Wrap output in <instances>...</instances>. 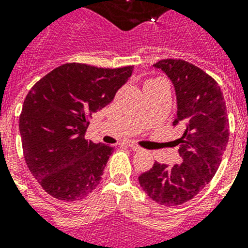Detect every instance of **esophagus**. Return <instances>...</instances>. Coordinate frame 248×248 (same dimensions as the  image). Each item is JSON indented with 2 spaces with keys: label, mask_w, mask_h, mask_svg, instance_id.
Wrapping results in <instances>:
<instances>
[{
  "label": "esophagus",
  "mask_w": 248,
  "mask_h": 248,
  "mask_svg": "<svg viewBox=\"0 0 248 248\" xmlns=\"http://www.w3.org/2000/svg\"><path fill=\"white\" fill-rule=\"evenodd\" d=\"M127 147L130 148V149H132V151H134V152H139V151H141V148H140L139 145H136V144L128 143V144H127Z\"/></svg>",
  "instance_id": "obj_1"
}]
</instances>
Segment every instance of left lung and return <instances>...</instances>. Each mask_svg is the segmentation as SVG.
<instances>
[{
	"label": "left lung",
	"mask_w": 248,
	"mask_h": 248,
	"mask_svg": "<svg viewBox=\"0 0 248 248\" xmlns=\"http://www.w3.org/2000/svg\"><path fill=\"white\" fill-rule=\"evenodd\" d=\"M176 93L177 122L185 124L177 139L179 165L155 162L139 176L143 190L157 203L177 206L196 197L219 169L229 140V121L223 91L215 79L196 65L177 59L159 60Z\"/></svg>",
	"instance_id": "1"
}]
</instances>
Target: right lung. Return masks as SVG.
<instances>
[{"label":"right lung","instance_id":"1","mask_svg":"<svg viewBox=\"0 0 248 248\" xmlns=\"http://www.w3.org/2000/svg\"><path fill=\"white\" fill-rule=\"evenodd\" d=\"M132 67L63 64L33 86L20 118L29 171L54 198L78 201L96 188L114 148L85 139L91 114L114 99Z\"/></svg>","mask_w":248,"mask_h":248}]
</instances>
